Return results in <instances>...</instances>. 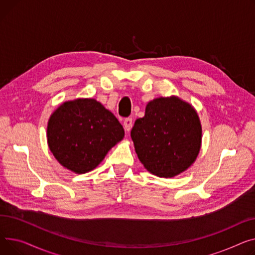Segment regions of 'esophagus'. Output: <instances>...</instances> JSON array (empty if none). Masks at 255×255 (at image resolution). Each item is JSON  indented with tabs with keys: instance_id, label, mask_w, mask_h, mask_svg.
Returning a JSON list of instances; mask_svg holds the SVG:
<instances>
[{
	"instance_id": "obj_1",
	"label": "esophagus",
	"mask_w": 255,
	"mask_h": 255,
	"mask_svg": "<svg viewBox=\"0 0 255 255\" xmlns=\"http://www.w3.org/2000/svg\"><path fill=\"white\" fill-rule=\"evenodd\" d=\"M124 127H125V129L127 131H129L131 127H132V119L131 118H126L125 122H124Z\"/></svg>"
}]
</instances>
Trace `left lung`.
<instances>
[{
	"mask_svg": "<svg viewBox=\"0 0 255 255\" xmlns=\"http://www.w3.org/2000/svg\"><path fill=\"white\" fill-rule=\"evenodd\" d=\"M134 150L144 168L157 177L172 178L196 161L202 145L197 110L177 96L148 102L145 115L130 130Z\"/></svg>",
	"mask_w": 255,
	"mask_h": 255,
	"instance_id": "8db88e82",
	"label": "left lung"
}]
</instances>
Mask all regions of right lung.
Returning <instances> with one entry per match:
<instances>
[{
  "label": "right lung",
  "instance_id": "obj_1",
  "mask_svg": "<svg viewBox=\"0 0 255 255\" xmlns=\"http://www.w3.org/2000/svg\"><path fill=\"white\" fill-rule=\"evenodd\" d=\"M125 137L117 118L96 99L64 102L50 115L47 143L66 169L84 174L97 168Z\"/></svg>",
  "mask_w": 255,
  "mask_h": 255
}]
</instances>
